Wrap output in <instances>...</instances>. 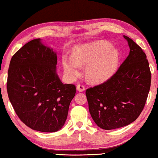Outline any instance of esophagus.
I'll return each instance as SVG.
<instances>
[{
  "instance_id": "34e87169",
  "label": "esophagus",
  "mask_w": 158,
  "mask_h": 158,
  "mask_svg": "<svg viewBox=\"0 0 158 158\" xmlns=\"http://www.w3.org/2000/svg\"><path fill=\"white\" fill-rule=\"evenodd\" d=\"M85 85H83V84H78V85H77V90H78L79 92H83L85 90Z\"/></svg>"
}]
</instances>
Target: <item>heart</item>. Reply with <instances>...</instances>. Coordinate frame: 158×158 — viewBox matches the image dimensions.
Returning <instances> with one entry per match:
<instances>
[{"instance_id": "1", "label": "heart", "mask_w": 158, "mask_h": 158, "mask_svg": "<svg viewBox=\"0 0 158 158\" xmlns=\"http://www.w3.org/2000/svg\"><path fill=\"white\" fill-rule=\"evenodd\" d=\"M73 59L64 57V68L73 76L79 74V65H86V76L93 83L109 80L117 70L120 55L116 48L106 41H96L76 47Z\"/></svg>"}]
</instances>
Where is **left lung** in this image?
I'll return each instance as SVG.
<instances>
[{
    "instance_id": "left-lung-1",
    "label": "left lung",
    "mask_w": 158,
    "mask_h": 158,
    "mask_svg": "<svg viewBox=\"0 0 158 158\" xmlns=\"http://www.w3.org/2000/svg\"><path fill=\"white\" fill-rule=\"evenodd\" d=\"M124 37L130 48L128 57L109 80L85 91L92 118L106 130L135 122L144 109L150 88L151 72L145 53L131 39Z\"/></svg>"
}]
</instances>
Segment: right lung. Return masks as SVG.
<instances>
[{
  "mask_svg": "<svg viewBox=\"0 0 158 158\" xmlns=\"http://www.w3.org/2000/svg\"><path fill=\"white\" fill-rule=\"evenodd\" d=\"M40 41H30L13 55L7 92L23 124L34 130L55 132L64 124L76 88L62 83L56 73L57 55Z\"/></svg>",
  "mask_w": 158,
  "mask_h": 158,
  "instance_id": "add662e5",
  "label": "right lung"
}]
</instances>
